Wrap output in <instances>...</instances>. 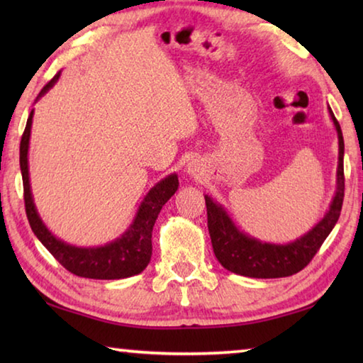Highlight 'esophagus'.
Segmentation results:
<instances>
[{"mask_svg":"<svg viewBox=\"0 0 363 363\" xmlns=\"http://www.w3.org/2000/svg\"><path fill=\"white\" fill-rule=\"evenodd\" d=\"M187 173L190 176H199L203 173V168H201V164L196 162V160H192V162L187 164Z\"/></svg>","mask_w":363,"mask_h":363,"instance_id":"esophagus-1","label":"esophagus"}]
</instances>
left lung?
I'll use <instances>...</instances> for the list:
<instances>
[{"label":"left lung","mask_w":363,"mask_h":363,"mask_svg":"<svg viewBox=\"0 0 363 363\" xmlns=\"http://www.w3.org/2000/svg\"><path fill=\"white\" fill-rule=\"evenodd\" d=\"M328 110L331 120L335 123L337 144H340V157H337L336 171V194L330 205V210L303 237L286 245L256 240V238L238 230L224 208L205 195L208 230H210L213 251L224 269L230 270L233 274L253 279L290 277V275L303 270L312 261V257L320 250L325 238L333 230L337 218H340L344 199V140L340 123L335 118L330 107Z\"/></svg>","instance_id":"8db88e82"}]
</instances>
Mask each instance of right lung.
<instances>
[{
  "mask_svg": "<svg viewBox=\"0 0 363 363\" xmlns=\"http://www.w3.org/2000/svg\"><path fill=\"white\" fill-rule=\"evenodd\" d=\"M60 72L41 89L36 99L45 96L54 83L59 79ZM33 110L30 112L27 120L26 131L21 140V171L23 181V200H26V213L30 227L38 240L45 245L49 253L62 264L69 272L84 279H99V280H116L133 277L143 272L150 262L152 257V230L153 224L158 218V213L163 205L174 195L179 187L176 174H169L164 179L155 184L149 194L144 196L143 203L136 213L133 224L121 237L110 242L104 247L96 248H78L64 243L54 237L48 227L43 224L38 211H36L32 189H30L28 177V143L30 131H32Z\"/></svg>",
  "mask_w": 363,
  "mask_h": 363,
  "instance_id": "add662e5",
  "label": "right lung"
}]
</instances>
